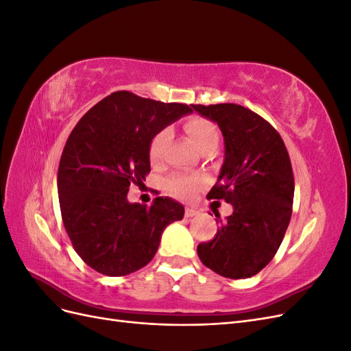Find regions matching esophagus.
Segmentation results:
<instances>
[{
    "label": "esophagus",
    "mask_w": 351,
    "mask_h": 351,
    "mask_svg": "<svg viewBox=\"0 0 351 351\" xmlns=\"http://www.w3.org/2000/svg\"><path fill=\"white\" fill-rule=\"evenodd\" d=\"M197 215V210L195 208H190V206H186L184 209V217L186 218H193Z\"/></svg>",
    "instance_id": "obj_1"
}]
</instances>
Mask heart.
Listing matches in <instances>:
<instances>
[{
  "label": "heart",
  "instance_id": "heart-1",
  "mask_svg": "<svg viewBox=\"0 0 351 351\" xmlns=\"http://www.w3.org/2000/svg\"><path fill=\"white\" fill-rule=\"evenodd\" d=\"M184 129H186L187 136L190 137V141L193 142L196 149H199L200 152L208 149V147H212V146L217 147L218 141H219V134H218L215 124L212 121L196 117V119L189 120L184 124ZM168 142H169V132L168 130H161L158 134H155V137L149 145V158H151L152 164L161 162ZM202 184H204V182H202L200 178H193V177H187V176H173L165 182V187L169 192V195H173L180 199L192 197L202 187Z\"/></svg>",
  "mask_w": 351,
  "mask_h": 351
}]
</instances>
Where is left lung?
I'll return each mask as SVG.
<instances>
[{
  "instance_id": "8db88e82",
  "label": "left lung",
  "mask_w": 351,
  "mask_h": 351,
  "mask_svg": "<svg viewBox=\"0 0 351 351\" xmlns=\"http://www.w3.org/2000/svg\"><path fill=\"white\" fill-rule=\"evenodd\" d=\"M192 108L218 124L224 137V162L208 197L232 205L226 222L217 219V236L197 246L199 259L226 278L253 277L272 261L290 224L294 178L289 152L278 132L241 105Z\"/></svg>"
}]
</instances>
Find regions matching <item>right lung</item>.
Listing matches in <instances>:
<instances>
[{"label": "right lung", "mask_w": 351, "mask_h": 351, "mask_svg": "<svg viewBox=\"0 0 351 351\" xmlns=\"http://www.w3.org/2000/svg\"><path fill=\"white\" fill-rule=\"evenodd\" d=\"M186 104H164L120 90L84 114L70 133L58 167L64 228L83 262L121 277L143 268L167 226L183 219L184 206L159 196L151 206L127 193L151 171L149 145L167 125L192 114Z\"/></svg>", "instance_id": "right-lung-1"}]
</instances>
